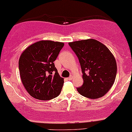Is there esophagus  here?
Returning a JSON list of instances; mask_svg holds the SVG:
<instances>
[{"label": "esophagus", "mask_w": 132, "mask_h": 132, "mask_svg": "<svg viewBox=\"0 0 132 132\" xmlns=\"http://www.w3.org/2000/svg\"><path fill=\"white\" fill-rule=\"evenodd\" d=\"M68 79L69 80H71L72 79V76H71V77H68Z\"/></svg>", "instance_id": "34e87169"}]
</instances>
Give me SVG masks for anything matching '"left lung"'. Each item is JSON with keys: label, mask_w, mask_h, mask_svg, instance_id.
Here are the masks:
<instances>
[{"label": "left lung", "mask_w": 132, "mask_h": 132, "mask_svg": "<svg viewBox=\"0 0 132 132\" xmlns=\"http://www.w3.org/2000/svg\"><path fill=\"white\" fill-rule=\"evenodd\" d=\"M78 57L84 84L77 88L80 95L90 99L102 97L115 81L117 64L106 46L93 39L69 42Z\"/></svg>", "instance_id": "8db88e82"}]
</instances>
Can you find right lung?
<instances>
[{
    "label": "right lung",
    "instance_id": "1",
    "mask_svg": "<svg viewBox=\"0 0 132 132\" xmlns=\"http://www.w3.org/2000/svg\"><path fill=\"white\" fill-rule=\"evenodd\" d=\"M64 44L40 40L25 49L19 60L21 79L28 93L36 99L50 100L61 93L64 79L53 62Z\"/></svg>",
    "mask_w": 132,
    "mask_h": 132
}]
</instances>
